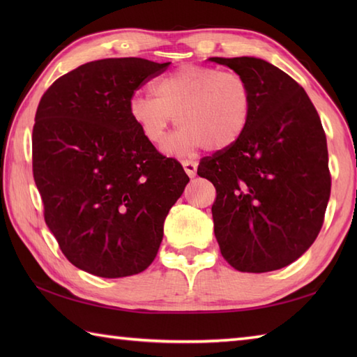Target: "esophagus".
<instances>
[{
    "label": "esophagus",
    "mask_w": 357,
    "mask_h": 357,
    "mask_svg": "<svg viewBox=\"0 0 357 357\" xmlns=\"http://www.w3.org/2000/svg\"><path fill=\"white\" fill-rule=\"evenodd\" d=\"M183 167H184V170H185L188 176H190V178L196 176V169H198V162L192 161V159H184Z\"/></svg>",
    "instance_id": "obj_1"
}]
</instances>
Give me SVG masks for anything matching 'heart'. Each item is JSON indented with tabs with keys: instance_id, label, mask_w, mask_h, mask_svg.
I'll return each instance as SVG.
<instances>
[{
	"instance_id": "obj_1",
	"label": "heart",
	"mask_w": 357,
	"mask_h": 357,
	"mask_svg": "<svg viewBox=\"0 0 357 357\" xmlns=\"http://www.w3.org/2000/svg\"><path fill=\"white\" fill-rule=\"evenodd\" d=\"M155 95H135L128 102L133 123L149 142L162 146L176 116L181 127L167 151L231 147L252 118L253 93L244 77L202 64H183L155 82Z\"/></svg>"
}]
</instances>
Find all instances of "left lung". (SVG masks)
<instances>
[{
  "label": "left lung",
  "mask_w": 357,
  "mask_h": 357,
  "mask_svg": "<svg viewBox=\"0 0 357 357\" xmlns=\"http://www.w3.org/2000/svg\"><path fill=\"white\" fill-rule=\"evenodd\" d=\"M210 61L244 77L253 93L244 135L198 165L216 188L215 236L233 268L279 270L307 252L324 224L331 174L321 118L305 90L264 59Z\"/></svg>",
  "instance_id": "1"
}]
</instances>
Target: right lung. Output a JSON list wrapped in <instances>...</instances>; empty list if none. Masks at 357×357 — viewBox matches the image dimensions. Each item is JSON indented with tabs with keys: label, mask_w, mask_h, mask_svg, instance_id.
<instances>
[{
	"label": "right lung",
	"mask_w": 357,
	"mask_h": 357,
	"mask_svg": "<svg viewBox=\"0 0 357 357\" xmlns=\"http://www.w3.org/2000/svg\"><path fill=\"white\" fill-rule=\"evenodd\" d=\"M170 63L105 58L63 75L38 104L33 179L44 221L75 267L101 278L153 262L164 221L190 179L128 113L135 92Z\"/></svg>",
	"instance_id": "right-lung-1"
}]
</instances>
